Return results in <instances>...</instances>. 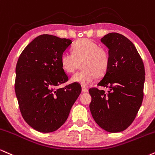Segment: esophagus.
Segmentation results:
<instances>
[{"label":"esophagus","mask_w":155,"mask_h":155,"mask_svg":"<svg viewBox=\"0 0 155 155\" xmlns=\"http://www.w3.org/2000/svg\"><path fill=\"white\" fill-rule=\"evenodd\" d=\"M82 91L83 93H88V90L86 88H85V87H83V88H82Z\"/></svg>","instance_id":"esophagus-1"}]
</instances>
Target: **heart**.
<instances>
[{"label": "heart", "mask_w": 155, "mask_h": 155, "mask_svg": "<svg viewBox=\"0 0 155 155\" xmlns=\"http://www.w3.org/2000/svg\"><path fill=\"white\" fill-rule=\"evenodd\" d=\"M72 54L64 52L60 57V64L67 73H72L81 63L83 70L71 78L72 83L82 86H88L98 76L106 73L110 65V55L106 49L100 48L97 43L90 39H81L72 48Z\"/></svg>", "instance_id": "b5f03b06"}]
</instances>
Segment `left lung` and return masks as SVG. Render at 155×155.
I'll return each mask as SVG.
<instances>
[{"mask_svg": "<svg viewBox=\"0 0 155 155\" xmlns=\"http://www.w3.org/2000/svg\"><path fill=\"white\" fill-rule=\"evenodd\" d=\"M109 49L110 65L99 86L109 88L106 93L89 89L90 110L101 128L110 133L123 131L135 119L143 97L145 70L135 45L123 35L111 32L101 39Z\"/></svg>", "mask_w": 155, "mask_h": 155, "instance_id": "1", "label": "left lung"}]
</instances>
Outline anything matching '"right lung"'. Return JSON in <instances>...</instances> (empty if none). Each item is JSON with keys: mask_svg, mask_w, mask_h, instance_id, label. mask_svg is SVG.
Segmentation results:
<instances>
[{"mask_svg": "<svg viewBox=\"0 0 155 155\" xmlns=\"http://www.w3.org/2000/svg\"><path fill=\"white\" fill-rule=\"evenodd\" d=\"M72 41L51 35L35 38L21 52L16 67L15 93L26 123L42 133L55 131L67 120L81 92L68 81L60 57Z\"/></svg>", "mask_w": 155, "mask_h": 155, "instance_id": "right-lung-1", "label": "right lung"}]
</instances>
